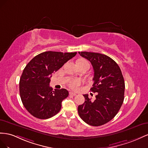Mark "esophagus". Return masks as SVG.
I'll return each instance as SVG.
<instances>
[{
    "label": "esophagus",
    "mask_w": 148,
    "mask_h": 148,
    "mask_svg": "<svg viewBox=\"0 0 148 148\" xmlns=\"http://www.w3.org/2000/svg\"><path fill=\"white\" fill-rule=\"evenodd\" d=\"M69 95H73V96H75V95H77V94H76V93H75V92H69Z\"/></svg>",
    "instance_id": "esophagus-1"
}]
</instances>
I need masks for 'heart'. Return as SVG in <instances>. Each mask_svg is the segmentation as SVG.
<instances>
[{"label":"heart","instance_id":"obj_1","mask_svg":"<svg viewBox=\"0 0 148 148\" xmlns=\"http://www.w3.org/2000/svg\"><path fill=\"white\" fill-rule=\"evenodd\" d=\"M81 81H80L79 79H75V80H73V81H70L69 84V86L71 88H73V89H75L77 87V86H79L80 84H81Z\"/></svg>","mask_w":148,"mask_h":148}]
</instances>
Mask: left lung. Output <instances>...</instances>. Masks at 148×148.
Here are the masks:
<instances>
[{
    "mask_svg": "<svg viewBox=\"0 0 148 148\" xmlns=\"http://www.w3.org/2000/svg\"><path fill=\"white\" fill-rule=\"evenodd\" d=\"M89 61L94 69V84L90 90L97 92L95 100L84 95L85 102L78 107L81 119L88 125L98 126L112 120L124 100L125 81L120 67L111 58L98 53L79 52Z\"/></svg>",
    "mask_w": 148,
    "mask_h": 148,
    "instance_id": "left-lung-1",
    "label": "left lung"
}]
</instances>
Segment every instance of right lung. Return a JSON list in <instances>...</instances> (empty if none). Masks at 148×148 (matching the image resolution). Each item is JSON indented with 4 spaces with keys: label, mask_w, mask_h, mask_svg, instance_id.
Returning a JSON list of instances; mask_svg holds the SVG:
<instances>
[{
    "label": "right lung",
    "mask_w": 148,
    "mask_h": 148,
    "mask_svg": "<svg viewBox=\"0 0 148 148\" xmlns=\"http://www.w3.org/2000/svg\"><path fill=\"white\" fill-rule=\"evenodd\" d=\"M77 53L46 51L38 54L23 69L19 82L20 98L33 116L48 119L60 111L62 101L69 92L65 88L53 90L49 86L51 74L76 55Z\"/></svg>",
    "instance_id": "add662e5"
}]
</instances>
